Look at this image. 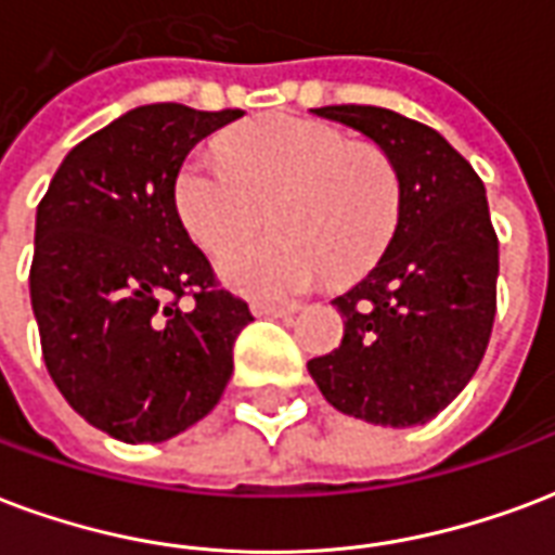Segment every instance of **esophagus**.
<instances>
[{"mask_svg": "<svg viewBox=\"0 0 555 555\" xmlns=\"http://www.w3.org/2000/svg\"><path fill=\"white\" fill-rule=\"evenodd\" d=\"M297 306H273V302H253V314L258 318H291Z\"/></svg>", "mask_w": 555, "mask_h": 555, "instance_id": "esophagus-1", "label": "esophagus"}]
</instances>
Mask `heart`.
I'll list each match as a JSON object with an SVG mask.
<instances>
[{
  "label": "heart",
  "mask_w": 555,
  "mask_h": 555,
  "mask_svg": "<svg viewBox=\"0 0 555 555\" xmlns=\"http://www.w3.org/2000/svg\"><path fill=\"white\" fill-rule=\"evenodd\" d=\"M176 211L208 256L245 236L274 205L279 236L225 253L220 273L256 299L297 297L330 270L352 276L382 256L400 217V179L373 146L299 114H264L194 152L176 176Z\"/></svg>",
  "instance_id": "obj_1"
}]
</instances>
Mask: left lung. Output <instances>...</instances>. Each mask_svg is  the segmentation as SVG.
<instances>
[{"label": "left lung", "mask_w": 555, "mask_h": 555, "mask_svg": "<svg viewBox=\"0 0 555 555\" xmlns=\"http://www.w3.org/2000/svg\"><path fill=\"white\" fill-rule=\"evenodd\" d=\"M314 114L379 143L400 179V217L379 264L335 299L344 338L309 373L350 417L426 424L470 382L494 326L500 244L486 184L438 131L397 111Z\"/></svg>", "instance_id": "8db88e82"}]
</instances>
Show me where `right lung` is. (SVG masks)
Listing matches in <instances>:
<instances>
[{"instance_id": "obj_1", "label": "right lung", "mask_w": 555, "mask_h": 555, "mask_svg": "<svg viewBox=\"0 0 555 555\" xmlns=\"http://www.w3.org/2000/svg\"><path fill=\"white\" fill-rule=\"evenodd\" d=\"M241 114L131 108L67 152L37 205L28 288L47 371L90 426L126 444L167 441L211 412L253 320L173 199L188 152Z\"/></svg>"}]
</instances>
